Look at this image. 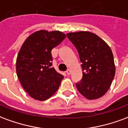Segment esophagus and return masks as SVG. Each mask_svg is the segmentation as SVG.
Returning <instances> with one entry per match:
<instances>
[{
	"label": "esophagus",
	"instance_id": "obj_1",
	"mask_svg": "<svg viewBox=\"0 0 128 128\" xmlns=\"http://www.w3.org/2000/svg\"><path fill=\"white\" fill-rule=\"evenodd\" d=\"M70 73H71V70H70V69L67 70H66V74H67V75H70Z\"/></svg>",
	"mask_w": 128,
	"mask_h": 128
}]
</instances>
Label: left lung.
Segmentation results:
<instances>
[{"label":"left lung","mask_w":128,"mask_h":128,"mask_svg":"<svg viewBox=\"0 0 128 128\" xmlns=\"http://www.w3.org/2000/svg\"><path fill=\"white\" fill-rule=\"evenodd\" d=\"M80 56L83 77L76 84L78 91L88 99H96L104 95L115 75L112 50L106 42L90 32L66 34Z\"/></svg>","instance_id":"8db88e82"}]
</instances>
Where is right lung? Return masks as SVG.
Masks as SVG:
<instances>
[{
    "label": "right lung",
    "mask_w": 128,
    "mask_h": 128,
    "mask_svg": "<svg viewBox=\"0 0 128 128\" xmlns=\"http://www.w3.org/2000/svg\"><path fill=\"white\" fill-rule=\"evenodd\" d=\"M65 38L60 31L40 30L22 45L16 60V73L24 90L34 99L44 101L58 90L64 76L51 66V50Z\"/></svg>",
    "instance_id": "right-lung-1"
}]
</instances>
